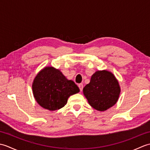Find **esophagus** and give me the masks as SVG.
I'll return each instance as SVG.
<instances>
[{
  "label": "esophagus",
  "mask_w": 150,
  "mask_h": 150,
  "mask_svg": "<svg viewBox=\"0 0 150 150\" xmlns=\"http://www.w3.org/2000/svg\"><path fill=\"white\" fill-rule=\"evenodd\" d=\"M78 86H79V89H80L81 91H82V89H83V84H82V83H81V84H79Z\"/></svg>",
  "instance_id": "obj_1"
}]
</instances>
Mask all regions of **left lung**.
<instances>
[{"label":"left lung","instance_id":"8db88e82","mask_svg":"<svg viewBox=\"0 0 150 150\" xmlns=\"http://www.w3.org/2000/svg\"><path fill=\"white\" fill-rule=\"evenodd\" d=\"M120 93L119 82L112 73L106 70L95 72L90 83L83 88V93L90 106L100 111L114 106Z\"/></svg>","mask_w":150,"mask_h":150}]
</instances>
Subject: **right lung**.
Here are the masks:
<instances>
[{"label":"right lung","mask_w":150,"mask_h":150,"mask_svg":"<svg viewBox=\"0 0 150 150\" xmlns=\"http://www.w3.org/2000/svg\"><path fill=\"white\" fill-rule=\"evenodd\" d=\"M33 96L41 107L50 111L62 108L68 98L80 91L71 80H68L59 69L45 67L38 73L32 84Z\"/></svg>","instance_id":"right-lung-1"}]
</instances>
